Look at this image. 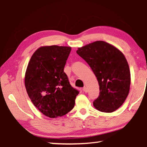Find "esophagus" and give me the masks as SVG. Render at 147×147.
Here are the masks:
<instances>
[{"instance_id":"obj_1","label":"esophagus","mask_w":147,"mask_h":147,"mask_svg":"<svg viewBox=\"0 0 147 147\" xmlns=\"http://www.w3.org/2000/svg\"><path fill=\"white\" fill-rule=\"evenodd\" d=\"M83 90H84L85 92H88V89L86 87H84V89H83Z\"/></svg>"}]
</instances>
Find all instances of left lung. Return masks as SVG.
Returning <instances> with one entry per match:
<instances>
[{
  "mask_svg": "<svg viewBox=\"0 0 147 147\" xmlns=\"http://www.w3.org/2000/svg\"><path fill=\"white\" fill-rule=\"evenodd\" d=\"M76 53L89 64L99 84L100 94L93 105L103 113L117 110L124 103L130 90V69L123 54L103 41L78 48Z\"/></svg>",
  "mask_w": 147,
  "mask_h": 147,
  "instance_id": "1",
  "label": "left lung"
}]
</instances>
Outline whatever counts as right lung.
<instances>
[{"label": "right lung", "instance_id": "obj_1", "mask_svg": "<svg viewBox=\"0 0 147 147\" xmlns=\"http://www.w3.org/2000/svg\"><path fill=\"white\" fill-rule=\"evenodd\" d=\"M71 47L44 46L33 53L25 75L32 103L45 116L55 118L73 109L79 90L71 86L63 69Z\"/></svg>", "mask_w": 147, "mask_h": 147}]
</instances>
